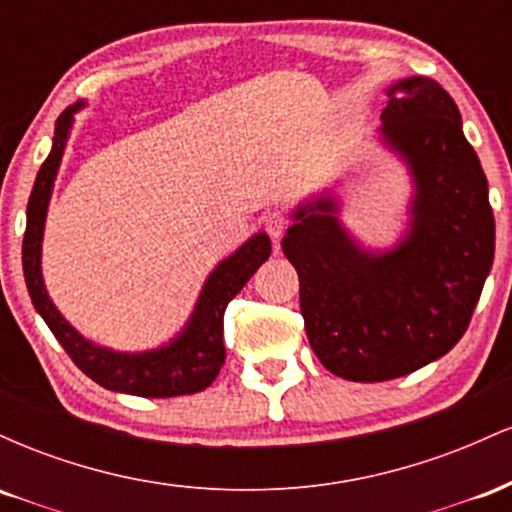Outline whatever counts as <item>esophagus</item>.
<instances>
[{"label": "esophagus", "mask_w": 512, "mask_h": 512, "mask_svg": "<svg viewBox=\"0 0 512 512\" xmlns=\"http://www.w3.org/2000/svg\"><path fill=\"white\" fill-rule=\"evenodd\" d=\"M262 226L269 236L279 240L286 233V228H289V219H286V214H281V211H269V214H264Z\"/></svg>", "instance_id": "1"}]
</instances>
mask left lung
Here are the masks:
<instances>
[{"label":"left lung","instance_id":"obj_1","mask_svg":"<svg viewBox=\"0 0 512 512\" xmlns=\"http://www.w3.org/2000/svg\"><path fill=\"white\" fill-rule=\"evenodd\" d=\"M387 96L383 137L416 178L404 243L363 252L330 197L298 209L281 243L301 281L315 356L354 383H383L448 354L467 332L496 248L489 182L450 93L409 76Z\"/></svg>","mask_w":512,"mask_h":512}]
</instances>
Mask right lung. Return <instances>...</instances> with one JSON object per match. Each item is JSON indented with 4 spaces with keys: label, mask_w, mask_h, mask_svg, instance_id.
<instances>
[{
    "label": "right lung",
    "mask_w": 512,
    "mask_h": 512,
    "mask_svg": "<svg viewBox=\"0 0 512 512\" xmlns=\"http://www.w3.org/2000/svg\"><path fill=\"white\" fill-rule=\"evenodd\" d=\"M84 103L67 108L55 122V139L52 151L38 170L31 199L26 211V233H23V276H26L28 293L43 320L48 322L52 334L76 368L84 370L93 383L105 390L127 392L139 397H180L195 395L209 387L219 375L226 361V346H223V313L226 305L238 296L240 289L250 281V276L267 262L272 243L267 233H257L240 248L236 255L223 260L211 272L199 296L197 310L187 322L185 332L173 344L163 349L146 351V354H115V351L101 349L86 342L79 332L57 313L45 291L43 274H40V243H43L45 214L55 182L57 168H60L64 144H67L69 127H72V113Z\"/></svg>",
    "instance_id": "right-lung-1"
}]
</instances>
